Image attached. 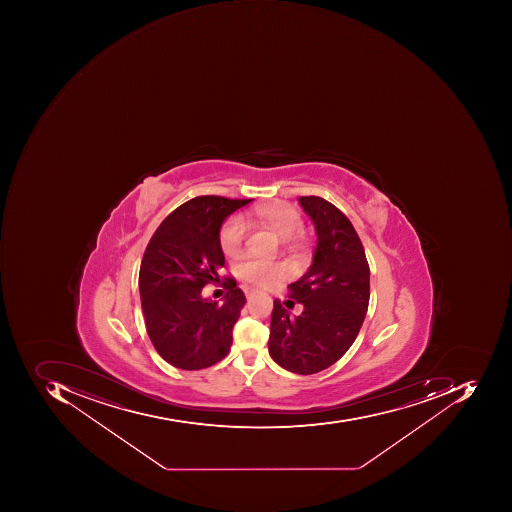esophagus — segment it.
Masks as SVG:
<instances>
[{"instance_id": "esophagus-1", "label": "esophagus", "mask_w": 512, "mask_h": 512, "mask_svg": "<svg viewBox=\"0 0 512 512\" xmlns=\"http://www.w3.org/2000/svg\"><path fill=\"white\" fill-rule=\"evenodd\" d=\"M244 294H246V298H252L254 297L255 291L251 288L244 289Z\"/></svg>"}]
</instances>
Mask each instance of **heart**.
Masks as SVG:
<instances>
[{
	"label": "heart",
	"instance_id": "1",
	"mask_svg": "<svg viewBox=\"0 0 512 512\" xmlns=\"http://www.w3.org/2000/svg\"><path fill=\"white\" fill-rule=\"evenodd\" d=\"M254 217L286 241L300 237L303 232V218L300 212L292 204L283 203V201L258 206L254 211ZM246 234H248V223L241 215H234L224 221L220 229V248L224 255L228 257L240 255ZM237 271L244 280L258 286H269L283 277L286 268L283 264L274 263V261L246 260L238 264Z\"/></svg>",
	"mask_w": 512,
	"mask_h": 512
}]
</instances>
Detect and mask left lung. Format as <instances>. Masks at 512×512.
Instances as JSON below:
<instances>
[{
    "label": "left lung",
    "mask_w": 512,
    "mask_h": 512,
    "mask_svg": "<svg viewBox=\"0 0 512 512\" xmlns=\"http://www.w3.org/2000/svg\"><path fill=\"white\" fill-rule=\"evenodd\" d=\"M317 232L308 272L289 284L288 303L303 304L291 317L275 298L269 354L281 368L311 375L346 354L365 320L369 304V264L354 226L324 198L300 197Z\"/></svg>",
    "instance_id": "1"
}]
</instances>
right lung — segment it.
I'll return each mask as SVG.
<instances>
[{"mask_svg":"<svg viewBox=\"0 0 512 512\" xmlns=\"http://www.w3.org/2000/svg\"><path fill=\"white\" fill-rule=\"evenodd\" d=\"M252 200L204 195L181 204L164 218L141 260V308L158 354L178 369L198 371L231 351L232 329L246 303L234 278H224L223 304L201 295L220 283L224 266L221 224Z\"/></svg>","mask_w":512,"mask_h":512,"instance_id":"obj_1","label":"right lung"}]
</instances>
